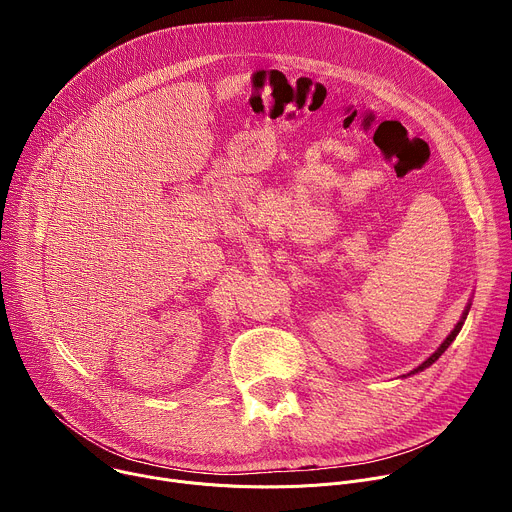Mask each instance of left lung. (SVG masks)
Wrapping results in <instances>:
<instances>
[{
	"mask_svg": "<svg viewBox=\"0 0 512 512\" xmlns=\"http://www.w3.org/2000/svg\"><path fill=\"white\" fill-rule=\"evenodd\" d=\"M468 310H470V304L466 306V310H464V314H462L460 322L454 326V330L448 334V338H446V340L440 344V348H437V350H435V352H433V354H431L427 360H423V362L419 364V367H417V369H413L409 375H415V373H419V371H423V369L431 367V364H433L437 358H440V356H442V354L448 350V346H450V344L456 340V336L460 334V330H462V326H464V320H466V316H468Z\"/></svg>",
	"mask_w": 512,
	"mask_h": 512,
	"instance_id": "obj_1",
	"label": "left lung"
}]
</instances>
